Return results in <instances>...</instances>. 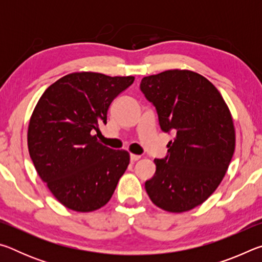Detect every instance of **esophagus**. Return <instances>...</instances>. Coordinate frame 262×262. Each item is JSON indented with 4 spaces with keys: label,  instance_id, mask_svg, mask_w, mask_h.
Instances as JSON below:
<instances>
[{
    "label": "esophagus",
    "instance_id": "esophagus-1",
    "mask_svg": "<svg viewBox=\"0 0 262 262\" xmlns=\"http://www.w3.org/2000/svg\"><path fill=\"white\" fill-rule=\"evenodd\" d=\"M140 158H141L140 155H134V154H130V161H132V162H136V161H139Z\"/></svg>",
    "mask_w": 262,
    "mask_h": 262
}]
</instances>
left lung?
<instances>
[{
    "label": "left lung",
    "mask_w": 262,
    "mask_h": 262,
    "mask_svg": "<svg viewBox=\"0 0 262 262\" xmlns=\"http://www.w3.org/2000/svg\"><path fill=\"white\" fill-rule=\"evenodd\" d=\"M140 89L156 107L161 129L174 136L166 156L154 161L156 172L145 190L161 209L188 211L224 178L236 145L231 113L220 91L190 70L143 77Z\"/></svg>",
    "instance_id": "1"
}]
</instances>
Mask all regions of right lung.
Instances as JSON below:
<instances>
[{"label": "right lung", "instance_id": "add662e5", "mask_svg": "<svg viewBox=\"0 0 262 262\" xmlns=\"http://www.w3.org/2000/svg\"><path fill=\"white\" fill-rule=\"evenodd\" d=\"M134 79L73 73L48 86L35 106L28 130L30 157L56 200L69 209L89 212L105 206L125 173L129 154L106 147L97 136L111 103Z\"/></svg>", "mask_w": 262, "mask_h": 262}]
</instances>
